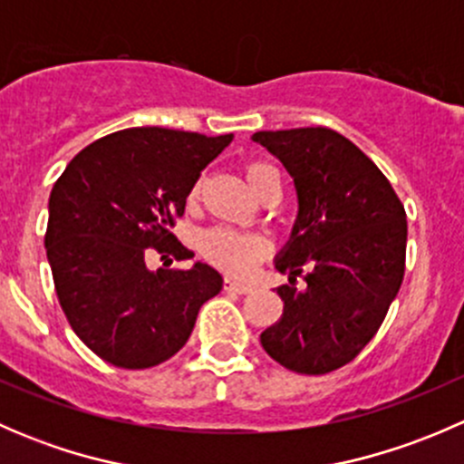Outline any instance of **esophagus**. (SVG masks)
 Wrapping results in <instances>:
<instances>
[{
  "label": "esophagus",
  "mask_w": 464,
  "mask_h": 464,
  "mask_svg": "<svg viewBox=\"0 0 464 464\" xmlns=\"http://www.w3.org/2000/svg\"><path fill=\"white\" fill-rule=\"evenodd\" d=\"M224 289H227V292H236V294H249L251 285L237 283V280H233V278H224Z\"/></svg>",
  "instance_id": "obj_1"
}]
</instances>
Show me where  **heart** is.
I'll return each mask as SVG.
<instances>
[{
	"mask_svg": "<svg viewBox=\"0 0 464 464\" xmlns=\"http://www.w3.org/2000/svg\"><path fill=\"white\" fill-rule=\"evenodd\" d=\"M276 172L274 168L266 163H249L246 166V179H249L251 188H258V184L266 175ZM202 184H195L193 198H198ZM199 249L213 265L219 269L228 271L233 276H246L254 271V266L269 254V240L262 236H251V233L236 231L228 227H215L202 233L199 237Z\"/></svg>",
	"mask_w": 464,
	"mask_h": 464,
	"instance_id": "1",
	"label": "heart"
}]
</instances>
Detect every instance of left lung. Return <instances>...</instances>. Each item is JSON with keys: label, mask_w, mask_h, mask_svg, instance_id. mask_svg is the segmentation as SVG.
<instances>
[{"label": "left lung", "mask_w": 464, "mask_h": 464, "mask_svg": "<svg viewBox=\"0 0 464 464\" xmlns=\"http://www.w3.org/2000/svg\"><path fill=\"white\" fill-rule=\"evenodd\" d=\"M292 175L298 215L276 269L283 316L260 334L280 366L325 375L353 362L386 319L404 280L406 213L391 181L327 128L256 132ZM307 268L306 285L295 276Z\"/></svg>", "instance_id": "obj_1"}]
</instances>
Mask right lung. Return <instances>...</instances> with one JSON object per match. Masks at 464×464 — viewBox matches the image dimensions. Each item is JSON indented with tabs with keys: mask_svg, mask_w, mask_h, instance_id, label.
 <instances>
[{
	"mask_svg": "<svg viewBox=\"0 0 464 464\" xmlns=\"http://www.w3.org/2000/svg\"><path fill=\"white\" fill-rule=\"evenodd\" d=\"M233 141L168 128H130L76 154L49 198L46 258L69 325L107 363L152 368L179 353L199 307L222 289L206 262L145 265L148 249L190 256L175 218L202 170Z\"/></svg>",
	"mask_w": 464,
	"mask_h": 464,
	"instance_id": "1",
	"label": "right lung"
}]
</instances>
